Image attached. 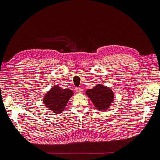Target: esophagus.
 Returning <instances> with one entry per match:
<instances>
[{
	"label": "esophagus",
	"mask_w": 160,
	"mask_h": 160,
	"mask_svg": "<svg viewBox=\"0 0 160 160\" xmlns=\"http://www.w3.org/2000/svg\"><path fill=\"white\" fill-rule=\"evenodd\" d=\"M83 88H76V92L77 93H83Z\"/></svg>",
	"instance_id": "1"
}]
</instances>
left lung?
Wrapping results in <instances>:
<instances>
[{
    "instance_id": "obj_1",
    "label": "left lung",
    "mask_w": 160,
    "mask_h": 160,
    "mask_svg": "<svg viewBox=\"0 0 160 160\" xmlns=\"http://www.w3.org/2000/svg\"><path fill=\"white\" fill-rule=\"evenodd\" d=\"M85 94L90 98L95 109L100 111L108 109L114 100L112 89L101 84H98L93 89H88Z\"/></svg>"
}]
</instances>
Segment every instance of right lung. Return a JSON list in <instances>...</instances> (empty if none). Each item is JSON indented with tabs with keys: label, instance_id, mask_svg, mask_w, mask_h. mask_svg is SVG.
Returning <instances> with one entry per match:
<instances>
[{
	"label": "right lung",
	"instance_id": "1",
	"mask_svg": "<svg viewBox=\"0 0 160 160\" xmlns=\"http://www.w3.org/2000/svg\"><path fill=\"white\" fill-rule=\"evenodd\" d=\"M72 95L73 92L70 89H62L59 86L55 85L45 95L43 104L52 113L59 114L64 111Z\"/></svg>",
	"mask_w": 160,
	"mask_h": 160
}]
</instances>
